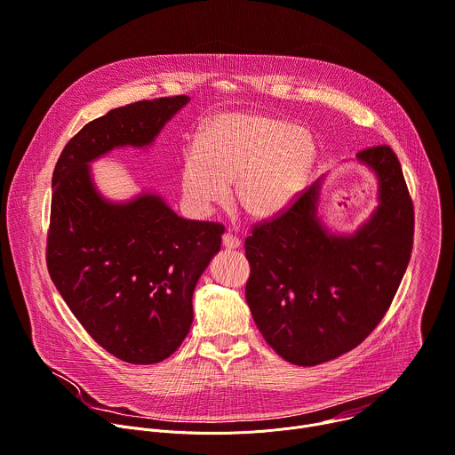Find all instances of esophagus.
Returning <instances> with one entry per match:
<instances>
[{"label":"esophagus","mask_w":455,"mask_h":455,"mask_svg":"<svg viewBox=\"0 0 455 455\" xmlns=\"http://www.w3.org/2000/svg\"><path fill=\"white\" fill-rule=\"evenodd\" d=\"M222 245L226 249H238L240 247V240L233 235V233H224L222 236Z\"/></svg>","instance_id":"34e87169"}]
</instances>
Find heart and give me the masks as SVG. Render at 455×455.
Returning a JSON list of instances; mask_svg holds the SVG:
<instances>
[{"instance_id": "obj_1", "label": "heart", "mask_w": 455, "mask_h": 455, "mask_svg": "<svg viewBox=\"0 0 455 455\" xmlns=\"http://www.w3.org/2000/svg\"><path fill=\"white\" fill-rule=\"evenodd\" d=\"M180 164V190L190 210L206 213L228 199L251 219L285 210L307 185L315 164L312 134L291 122L258 115L226 113L208 120Z\"/></svg>"}]
</instances>
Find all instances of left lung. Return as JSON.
Wrapping results in <instances>:
<instances>
[{
    "mask_svg": "<svg viewBox=\"0 0 455 455\" xmlns=\"http://www.w3.org/2000/svg\"><path fill=\"white\" fill-rule=\"evenodd\" d=\"M379 177V208L351 236L317 215L319 180L245 238V299L267 340L287 362L315 366L356 347L382 321L402 283L414 238V206L389 145L360 150Z\"/></svg>",
    "mask_w": 455,
    "mask_h": 455,
    "instance_id": "left-lung-1",
    "label": "left lung"
}]
</instances>
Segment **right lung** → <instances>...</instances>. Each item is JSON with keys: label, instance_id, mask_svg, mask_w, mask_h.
<instances>
[{"label": "right lung", "instance_id": "1", "mask_svg": "<svg viewBox=\"0 0 455 455\" xmlns=\"http://www.w3.org/2000/svg\"><path fill=\"white\" fill-rule=\"evenodd\" d=\"M188 100L111 109L66 143L52 177L50 278L84 330L129 364H156L185 340L196 285L220 249L224 226L177 217L152 194L109 203L95 190L89 161L116 147L150 145Z\"/></svg>", "mask_w": 455, "mask_h": 455}]
</instances>
